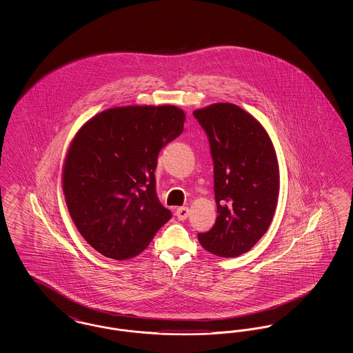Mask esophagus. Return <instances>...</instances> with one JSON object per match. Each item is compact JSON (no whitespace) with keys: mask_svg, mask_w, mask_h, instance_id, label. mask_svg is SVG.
Listing matches in <instances>:
<instances>
[{"mask_svg":"<svg viewBox=\"0 0 353 353\" xmlns=\"http://www.w3.org/2000/svg\"><path fill=\"white\" fill-rule=\"evenodd\" d=\"M176 216H177V219H180V221H184V219H188V216H189V209H188L186 206L179 208V209L176 210Z\"/></svg>","mask_w":353,"mask_h":353,"instance_id":"esophagus-1","label":"esophagus"}]
</instances>
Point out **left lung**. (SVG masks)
Instances as JSON below:
<instances>
[{
    "label": "left lung",
    "mask_w": 353,
    "mask_h": 353,
    "mask_svg": "<svg viewBox=\"0 0 353 353\" xmlns=\"http://www.w3.org/2000/svg\"><path fill=\"white\" fill-rule=\"evenodd\" d=\"M208 134L214 163V226L199 234L202 248L233 258L268 232L279 194V167L263 125L232 103L193 111Z\"/></svg>",
    "instance_id": "8db88e82"
}]
</instances>
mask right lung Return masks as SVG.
<instances>
[{
    "label": "right lung",
    "mask_w": 353,
    "mask_h": 353,
    "mask_svg": "<svg viewBox=\"0 0 353 353\" xmlns=\"http://www.w3.org/2000/svg\"><path fill=\"white\" fill-rule=\"evenodd\" d=\"M184 121L176 105L115 107L74 136L62 173L65 200L79 233L104 256L134 258L172 219L157 199L154 169Z\"/></svg>",
    "instance_id": "right-lung-1"
}]
</instances>
